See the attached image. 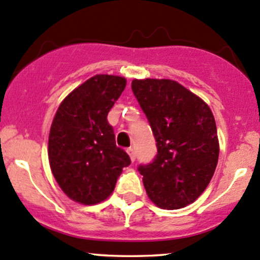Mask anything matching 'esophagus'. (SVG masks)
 I'll return each instance as SVG.
<instances>
[{
  "mask_svg": "<svg viewBox=\"0 0 260 260\" xmlns=\"http://www.w3.org/2000/svg\"><path fill=\"white\" fill-rule=\"evenodd\" d=\"M126 152L129 153V156H130V160L133 161V162H134V161L136 160V152H135V150H134L133 147H129V149L126 150Z\"/></svg>",
  "mask_w": 260,
  "mask_h": 260,
  "instance_id": "34e87169",
  "label": "esophagus"
}]
</instances>
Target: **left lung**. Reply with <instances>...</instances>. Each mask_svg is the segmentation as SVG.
<instances>
[{
  "instance_id": "left-lung-1",
  "label": "left lung",
  "mask_w": 260,
  "mask_h": 260,
  "mask_svg": "<svg viewBox=\"0 0 260 260\" xmlns=\"http://www.w3.org/2000/svg\"><path fill=\"white\" fill-rule=\"evenodd\" d=\"M131 89L157 147L152 162L138 167L147 196L160 208L186 207L205 191L218 162L213 114L175 80L134 79Z\"/></svg>"
}]
</instances>
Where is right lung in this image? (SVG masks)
Here are the masks:
<instances>
[{"label": "right lung", "instance_id": "add662e5", "mask_svg": "<svg viewBox=\"0 0 260 260\" xmlns=\"http://www.w3.org/2000/svg\"><path fill=\"white\" fill-rule=\"evenodd\" d=\"M126 80L98 74L75 88L58 108L48 140L52 174L75 202L95 205L110 196L129 155L116 146L108 113Z\"/></svg>", "mask_w": 260, "mask_h": 260}]
</instances>
